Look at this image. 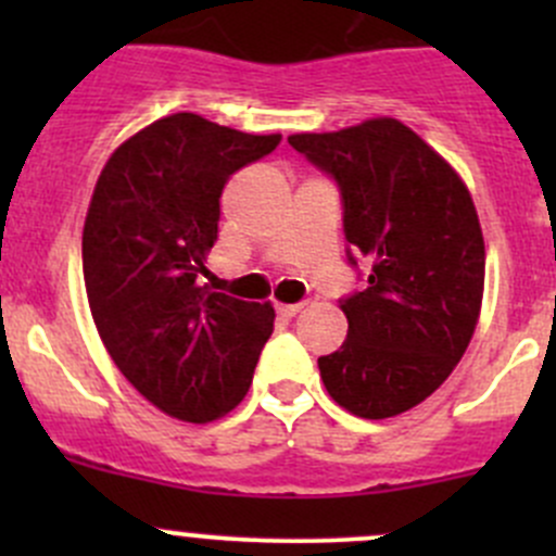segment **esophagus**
<instances>
[{
    "label": "esophagus",
    "instance_id": "esophagus-1",
    "mask_svg": "<svg viewBox=\"0 0 556 556\" xmlns=\"http://www.w3.org/2000/svg\"><path fill=\"white\" fill-rule=\"evenodd\" d=\"M301 309H304V304H277V312L282 314V317H295Z\"/></svg>",
    "mask_w": 556,
    "mask_h": 556
}]
</instances>
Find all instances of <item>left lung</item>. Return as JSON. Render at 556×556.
I'll return each mask as SVG.
<instances>
[{
  "label": "left lung",
  "instance_id": "left-lung-1",
  "mask_svg": "<svg viewBox=\"0 0 556 556\" xmlns=\"http://www.w3.org/2000/svg\"><path fill=\"white\" fill-rule=\"evenodd\" d=\"M288 142L333 174L346 242L371 263L366 290L339 304L346 341L317 361L325 390L363 419L408 412L450 379L479 323L486 252L468 185L395 117Z\"/></svg>",
  "mask_w": 556,
  "mask_h": 556
}]
</instances>
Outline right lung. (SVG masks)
I'll return each mask as SVG.
<instances>
[{
  "label": "right lung",
  "mask_w": 556,
  "mask_h": 556,
  "mask_svg": "<svg viewBox=\"0 0 556 556\" xmlns=\"http://www.w3.org/2000/svg\"><path fill=\"white\" fill-rule=\"evenodd\" d=\"M282 134H244L174 112L117 144L83 226L88 306L117 371L182 422L226 417L252 384L274 306L199 282L226 179Z\"/></svg>",
  "instance_id": "obj_1"
}]
</instances>
